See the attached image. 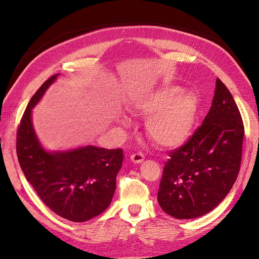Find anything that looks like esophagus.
Wrapping results in <instances>:
<instances>
[{
  "mask_svg": "<svg viewBox=\"0 0 259 259\" xmlns=\"http://www.w3.org/2000/svg\"><path fill=\"white\" fill-rule=\"evenodd\" d=\"M130 159H131V161L135 162V163H140V162L144 161L145 156H144V153H141V152H136V153H133V155H131Z\"/></svg>",
  "mask_w": 259,
  "mask_h": 259,
  "instance_id": "esophagus-1",
  "label": "esophagus"
}]
</instances>
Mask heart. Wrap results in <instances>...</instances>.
Masks as SVG:
<instances>
[{"label": "heart", "instance_id": "obj_1", "mask_svg": "<svg viewBox=\"0 0 259 259\" xmlns=\"http://www.w3.org/2000/svg\"><path fill=\"white\" fill-rule=\"evenodd\" d=\"M179 87L167 85L162 89L137 99V113L149 117L146 122L148 137L158 146L176 148L188 140L198 112L195 93H182Z\"/></svg>", "mask_w": 259, "mask_h": 259}]
</instances>
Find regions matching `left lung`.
<instances>
[{
    "label": "left lung",
    "mask_w": 259,
    "mask_h": 259,
    "mask_svg": "<svg viewBox=\"0 0 259 259\" xmlns=\"http://www.w3.org/2000/svg\"><path fill=\"white\" fill-rule=\"evenodd\" d=\"M244 123L232 93L217 78L210 110L185 145L169 152L158 202L177 219L211 211L232 189L240 169Z\"/></svg>",
    "instance_id": "1"
}]
</instances>
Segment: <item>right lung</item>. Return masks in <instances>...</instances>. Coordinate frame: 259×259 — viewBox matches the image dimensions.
<instances>
[{
    "label": "right lung",
    "mask_w": 259,
    "mask_h": 259,
    "mask_svg": "<svg viewBox=\"0 0 259 259\" xmlns=\"http://www.w3.org/2000/svg\"><path fill=\"white\" fill-rule=\"evenodd\" d=\"M57 74L31 98L16 133V155L26 180L41 200L68 221L83 223L109 207L115 178L122 166V149L88 146L67 152H48L32 126L31 112Z\"/></svg>",
    "instance_id": "obj_1"
}]
</instances>
